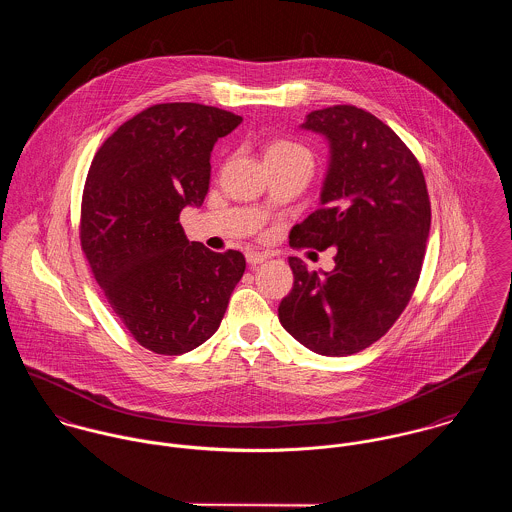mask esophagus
<instances>
[{"label":"esophagus","instance_id":"obj_1","mask_svg":"<svg viewBox=\"0 0 512 512\" xmlns=\"http://www.w3.org/2000/svg\"><path fill=\"white\" fill-rule=\"evenodd\" d=\"M266 258H268L266 254H262V252H256V250H248V252H246V262H248L250 266L262 264Z\"/></svg>","mask_w":512,"mask_h":512}]
</instances>
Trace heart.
Wrapping results in <instances>:
<instances>
[{
	"mask_svg": "<svg viewBox=\"0 0 512 512\" xmlns=\"http://www.w3.org/2000/svg\"><path fill=\"white\" fill-rule=\"evenodd\" d=\"M293 155H309V153H307L305 147L295 144L292 140H286V138L272 140L264 149V159L266 161L284 159V157H293Z\"/></svg>",
	"mask_w": 512,
	"mask_h": 512,
	"instance_id": "obj_1",
	"label": "heart"
}]
</instances>
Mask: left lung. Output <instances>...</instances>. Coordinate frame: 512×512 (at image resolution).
Segmentation results:
<instances>
[{
    "label": "left lung",
    "mask_w": 512,
    "mask_h": 512,
    "mask_svg": "<svg viewBox=\"0 0 512 512\" xmlns=\"http://www.w3.org/2000/svg\"><path fill=\"white\" fill-rule=\"evenodd\" d=\"M329 163L319 209L295 224L292 246L335 248L331 272L290 258L293 288L278 317L309 351L347 357L376 343L418 284L430 234V199L414 153L376 116L331 106L305 116Z\"/></svg>",
    "instance_id": "left-lung-1"
}]
</instances>
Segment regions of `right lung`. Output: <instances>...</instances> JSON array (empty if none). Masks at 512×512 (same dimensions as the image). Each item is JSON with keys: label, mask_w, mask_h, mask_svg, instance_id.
Listing matches in <instances>:
<instances>
[{"label": "right lung", "mask_w": 512, "mask_h": 512, "mask_svg": "<svg viewBox=\"0 0 512 512\" xmlns=\"http://www.w3.org/2000/svg\"><path fill=\"white\" fill-rule=\"evenodd\" d=\"M240 116L193 102L155 104L122 124L88 169L80 244L132 337L183 355L215 335L246 260L189 242L179 215L201 207L211 151Z\"/></svg>", "instance_id": "obj_1"}]
</instances>
